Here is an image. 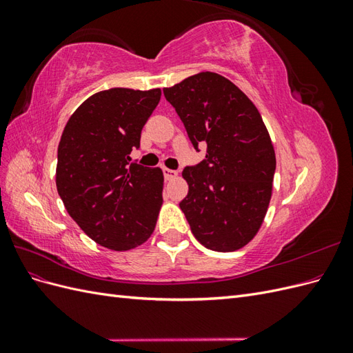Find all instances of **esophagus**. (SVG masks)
Returning a JSON list of instances; mask_svg holds the SVG:
<instances>
[{
  "instance_id": "esophagus-1",
  "label": "esophagus",
  "mask_w": 353,
  "mask_h": 353,
  "mask_svg": "<svg viewBox=\"0 0 353 353\" xmlns=\"http://www.w3.org/2000/svg\"><path fill=\"white\" fill-rule=\"evenodd\" d=\"M163 174H165V178L169 181V179H174L176 178L178 172L176 170H172V169H168V168H163Z\"/></svg>"
}]
</instances>
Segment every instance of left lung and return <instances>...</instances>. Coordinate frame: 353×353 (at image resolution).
<instances>
[{
  "label": "left lung",
  "instance_id": "obj_1",
  "mask_svg": "<svg viewBox=\"0 0 353 353\" xmlns=\"http://www.w3.org/2000/svg\"><path fill=\"white\" fill-rule=\"evenodd\" d=\"M196 150L206 159L187 166L188 194L179 203L205 248L234 252L258 234L272 196L275 152L259 110L237 85L200 72L163 88Z\"/></svg>",
  "mask_w": 353,
  "mask_h": 353
}]
</instances>
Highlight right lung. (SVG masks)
Instances as JSON below:
<instances>
[{
    "instance_id": "right-lung-1",
    "label": "right lung",
    "mask_w": 353,
    "mask_h": 353,
    "mask_svg": "<svg viewBox=\"0 0 353 353\" xmlns=\"http://www.w3.org/2000/svg\"><path fill=\"white\" fill-rule=\"evenodd\" d=\"M160 88H110L74 110L57 150L56 185L73 221L103 248L123 252L152 236L163 203L160 168L130 163Z\"/></svg>"
}]
</instances>
